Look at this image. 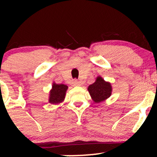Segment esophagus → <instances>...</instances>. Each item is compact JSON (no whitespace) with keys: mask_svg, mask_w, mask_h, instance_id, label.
Instances as JSON below:
<instances>
[{"mask_svg":"<svg viewBox=\"0 0 157 157\" xmlns=\"http://www.w3.org/2000/svg\"><path fill=\"white\" fill-rule=\"evenodd\" d=\"M71 84H72L73 86H80V82H79V81L75 80L72 81V82H71Z\"/></svg>","mask_w":157,"mask_h":157,"instance_id":"obj_1","label":"esophagus"}]
</instances>
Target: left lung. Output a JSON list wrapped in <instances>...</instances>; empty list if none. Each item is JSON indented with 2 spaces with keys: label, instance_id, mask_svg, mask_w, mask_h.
Returning <instances> with one entry per match:
<instances>
[{
  "label": "left lung",
  "instance_id": "left-lung-1",
  "mask_svg": "<svg viewBox=\"0 0 157 157\" xmlns=\"http://www.w3.org/2000/svg\"><path fill=\"white\" fill-rule=\"evenodd\" d=\"M90 95L95 102H100L111 96V86L101 77H97L96 82L89 86Z\"/></svg>",
  "mask_w": 157,
  "mask_h": 157
}]
</instances>
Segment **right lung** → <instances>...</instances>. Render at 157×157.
Returning <instances> with one entry per match:
<instances>
[{"label":"right lung","instance_id":"add662e5","mask_svg":"<svg viewBox=\"0 0 157 157\" xmlns=\"http://www.w3.org/2000/svg\"><path fill=\"white\" fill-rule=\"evenodd\" d=\"M68 86L63 84H54L50 92L49 102L52 104L59 103L62 102L65 98L66 91Z\"/></svg>","mask_w":157,"mask_h":157}]
</instances>
